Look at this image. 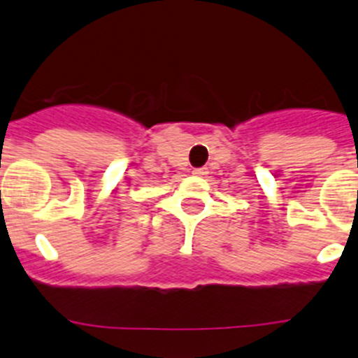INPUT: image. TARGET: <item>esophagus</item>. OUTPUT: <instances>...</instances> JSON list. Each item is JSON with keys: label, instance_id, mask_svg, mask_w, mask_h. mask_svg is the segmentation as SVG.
<instances>
[{"label": "esophagus", "instance_id": "1", "mask_svg": "<svg viewBox=\"0 0 358 358\" xmlns=\"http://www.w3.org/2000/svg\"><path fill=\"white\" fill-rule=\"evenodd\" d=\"M194 176H199V177H202V176H206V170L204 169H194Z\"/></svg>", "mask_w": 358, "mask_h": 358}]
</instances>
